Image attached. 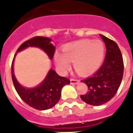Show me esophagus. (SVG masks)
Segmentation results:
<instances>
[{"label": "esophagus", "instance_id": "1", "mask_svg": "<svg viewBox=\"0 0 133 133\" xmlns=\"http://www.w3.org/2000/svg\"><path fill=\"white\" fill-rule=\"evenodd\" d=\"M79 82V80H77L76 79H70V83L71 84H73V85H75V84H77V83Z\"/></svg>", "mask_w": 133, "mask_h": 133}]
</instances>
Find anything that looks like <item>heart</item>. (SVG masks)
<instances>
[{"instance_id": "1", "label": "heart", "mask_w": 133, "mask_h": 133, "mask_svg": "<svg viewBox=\"0 0 133 133\" xmlns=\"http://www.w3.org/2000/svg\"><path fill=\"white\" fill-rule=\"evenodd\" d=\"M63 54L56 53L54 59L61 70L65 72L70 68V63L81 75H89L99 68L103 61L105 48L101 41L82 39L65 45Z\"/></svg>"}]
</instances>
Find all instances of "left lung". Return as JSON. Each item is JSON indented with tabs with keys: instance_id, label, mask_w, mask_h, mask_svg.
Masks as SVG:
<instances>
[{
	"instance_id": "obj_1",
	"label": "left lung",
	"mask_w": 133,
	"mask_h": 133,
	"mask_svg": "<svg viewBox=\"0 0 133 133\" xmlns=\"http://www.w3.org/2000/svg\"><path fill=\"white\" fill-rule=\"evenodd\" d=\"M106 48V55L102 66L94 75L81 80L88 91L81 95L86 103L100 105L109 101L116 95L124 75V61L119 46L114 41L100 34Z\"/></svg>"
}]
</instances>
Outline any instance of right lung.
<instances>
[{
  "mask_svg": "<svg viewBox=\"0 0 133 133\" xmlns=\"http://www.w3.org/2000/svg\"><path fill=\"white\" fill-rule=\"evenodd\" d=\"M52 39L43 36H34L22 43L16 52L28 47H38L44 50L50 58H53L55 47L52 44ZM11 63V78L16 90L24 102L36 110H44L51 108L58 103L61 98V89L65 85L70 84V79L61 77L53 70H50L41 84L35 88H25L16 81L13 72Z\"/></svg>",
  "mask_w": 133,
  "mask_h": 133,
  "instance_id": "obj_1",
  "label": "right lung"
}]
</instances>
